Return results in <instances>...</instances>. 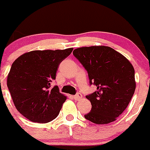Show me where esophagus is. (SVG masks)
Masks as SVG:
<instances>
[{"label":"esophagus","instance_id":"34e87169","mask_svg":"<svg viewBox=\"0 0 150 150\" xmlns=\"http://www.w3.org/2000/svg\"><path fill=\"white\" fill-rule=\"evenodd\" d=\"M73 97H74V100H81V99H82V94H79V93H78V94H76V95L73 96Z\"/></svg>","mask_w":150,"mask_h":150}]
</instances>
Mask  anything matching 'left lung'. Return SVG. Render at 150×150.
<instances>
[{"mask_svg": "<svg viewBox=\"0 0 150 150\" xmlns=\"http://www.w3.org/2000/svg\"><path fill=\"white\" fill-rule=\"evenodd\" d=\"M73 54L88 71L90 84L97 86L95 92L86 96L91 110L86 119L96 124L116 120L135 91L132 64L121 53L103 45L76 48Z\"/></svg>", "mask_w": 150, "mask_h": 150, "instance_id": "left-lung-1", "label": "left lung"}]
</instances>
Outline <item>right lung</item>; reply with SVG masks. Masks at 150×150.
Here are the masks:
<instances>
[{"mask_svg": "<svg viewBox=\"0 0 150 150\" xmlns=\"http://www.w3.org/2000/svg\"><path fill=\"white\" fill-rule=\"evenodd\" d=\"M73 49L33 50L12 63L7 87L16 109L30 121L46 123L58 116L67 97L57 86L50 88V82Z\"/></svg>", "mask_w": 150, "mask_h": 150, "instance_id": "obj_1", "label": "right lung"}]
</instances>
